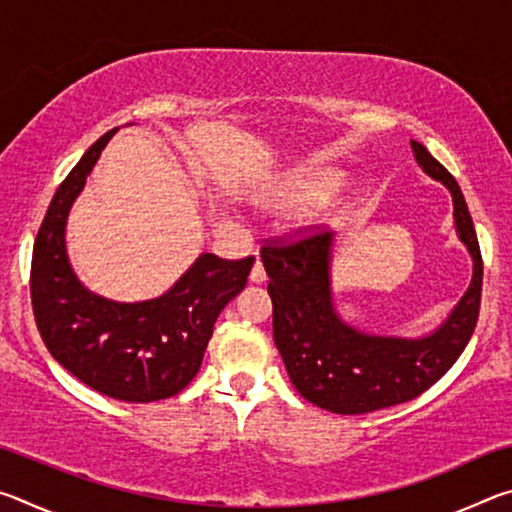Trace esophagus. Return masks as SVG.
I'll use <instances>...</instances> for the list:
<instances>
[{"label": "esophagus", "mask_w": 512, "mask_h": 512, "mask_svg": "<svg viewBox=\"0 0 512 512\" xmlns=\"http://www.w3.org/2000/svg\"><path fill=\"white\" fill-rule=\"evenodd\" d=\"M266 280V271H264V264H262V259H257L255 262V266H253V271H250V282H255V284H259V282H264Z\"/></svg>", "instance_id": "1"}]
</instances>
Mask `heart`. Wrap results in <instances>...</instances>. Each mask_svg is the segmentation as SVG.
Returning <instances> with one entry per match:
<instances>
[{
  "label": "heart",
  "instance_id": "obj_1",
  "mask_svg": "<svg viewBox=\"0 0 512 512\" xmlns=\"http://www.w3.org/2000/svg\"><path fill=\"white\" fill-rule=\"evenodd\" d=\"M341 180L332 171H309L305 176L291 183L289 196L293 203L302 205H320L339 192Z\"/></svg>",
  "mask_w": 512,
  "mask_h": 512
}]
</instances>
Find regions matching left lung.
<instances>
[{
    "instance_id": "left-lung-1",
    "label": "left lung",
    "mask_w": 512,
    "mask_h": 512,
    "mask_svg": "<svg viewBox=\"0 0 512 512\" xmlns=\"http://www.w3.org/2000/svg\"><path fill=\"white\" fill-rule=\"evenodd\" d=\"M411 146L420 167L452 192L458 237L474 259L470 289L436 332L409 341L345 325L329 291L332 232L273 237L262 248L275 345L296 391L325 411L361 415L422 395L461 357L479 320L483 259L463 192L420 142Z\"/></svg>"
}]
</instances>
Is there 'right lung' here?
Wrapping results in <instances>:
<instances>
[{"label":"right lung","mask_w":512,"mask_h":512,"mask_svg":"<svg viewBox=\"0 0 512 512\" xmlns=\"http://www.w3.org/2000/svg\"><path fill=\"white\" fill-rule=\"evenodd\" d=\"M101 135L56 189L33 246L31 305L38 332L60 366L101 395L158 402L196 377L221 309L246 287L255 257L205 253L164 296L112 302L76 280L65 253V221L103 146Z\"/></svg>","instance_id":"1"}]
</instances>
